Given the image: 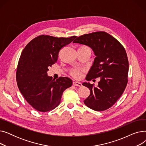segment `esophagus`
Wrapping results in <instances>:
<instances>
[{"label": "esophagus", "instance_id": "obj_1", "mask_svg": "<svg viewBox=\"0 0 146 146\" xmlns=\"http://www.w3.org/2000/svg\"><path fill=\"white\" fill-rule=\"evenodd\" d=\"M73 84L74 86H79V87H81L82 86V83L79 82H77V81H74L73 82Z\"/></svg>", "mask_w": 146, "mask_h": 146}]
</instances>
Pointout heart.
I'll use <instances>...</instances> for the list:
<instances>
[{
	"label": "heart",
	"mask_w": 146,
	"mask_h": 146,
	"mask_svg": "<svg viewBox=\"0 0 146 146\" xmlns=\"http://www.w3.org/2000/svg\"><path fill=\"white\" fill-rule=\"evenodd\" d=\"M79 48H89V49H90L89 47H88V46H86V45H82ZM70 73L74 78L79 79V78H81V76H82V69H79V68H73L70 71Z\"/></svg>",
	"instance_id": "obj_1"
}]
</instances>
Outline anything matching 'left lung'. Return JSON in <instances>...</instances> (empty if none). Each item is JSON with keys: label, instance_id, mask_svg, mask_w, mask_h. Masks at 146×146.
I'll return each instance as SVG.
<instances>
[{"label": "left lung", "instance_id": "left-lung-1", "mask_svg": "<svg viewBox=\"0 0 146 146\" xmlns=\"http://www.w3.org/2000/svg\"><path fill=\"white\" fill-rule=\"evenodd\" d=\"M73 42L88 45L96 56L86 79H101L97 87L90 83L82 84L90 90L84 103L96 111L109 109L123 94L128 83L129 64L124 46L104 31L80 35Z\"/></svg>", "mask_w": 146, "mask_h": 146}]
</instances>
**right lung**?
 <instances>
[{"instance_id":"obj_1","label":"right lung","mask_w":146,"mask_h":146,"mask_svg":"<svg viewBox=\"0 0 146 146\" xmlns=\"http://www.w3.org/2000/svg\"><path fill=\"white\" fill-rule=\"evenodd\" d=\"M76 38L41 35L22 50L16 72L17 85L27 102L36 111L46 112L56 108L63 92L72 86L70 79L60 77L54 80L47 72L57 62L61 49Z\"/></svg>"}]
</instances>
